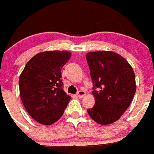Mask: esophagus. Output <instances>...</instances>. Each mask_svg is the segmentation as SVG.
I'll return each instance as SVG.
<instances>
[{"mask_svg":"<svg viewBox=\"0 0 154 154\" xmlns=\"http://www.w3.org/2000/svg\"><path fill=\"white\" fill-rule=\"evenodd\" d=\"M77 97H83L85 95V92H84V91H79L78 92H77Z\"/></svg>","mask_w":154,"mask_h":154,"instance_id":"obj_1","label":"esophagus"}]
</instances>
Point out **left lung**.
Returning <instances> with one entry per match:
<instances>
[{
    "instance_id": "left-lung-1",
    "label": "left lung",
    "mask_w": 154,
    "mask_h": 154,
    "mask_svg": "<svg viewBox=\"0 0 154 154\" xmlns=\"http://www.w3.org/2000/svg\"><path fill=\"white\" fill-rule=\"evenodd\" d=\"M93 82L94 107L87 110L97 124L106 125L120 118L136 92L135 74L130 63L112 51L87 54Z\"/></svg>"
}]
</instances>
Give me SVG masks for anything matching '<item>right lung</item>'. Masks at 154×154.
Returning a JSON list of instances; mask_svg holds the SVG:
<instances>
[{
  "label": "right lung",
  "instance_id": "add662e5",
  "mask_svg": "<svg viewBox=\"0 0 154 154\" xmlns=\"http://www.w3.org/2000/svg\"><path fill=\"white\" fill-rule=\"evenodd\" d=\"M71 54L64 51L39 53L26 64L19 78L22 103L33 119L51 125L62 117L70 97L63 90L61 69Z\"/></svg>",
  "mask_w": 154,
  "mask_h": 154
}]
</instances>
